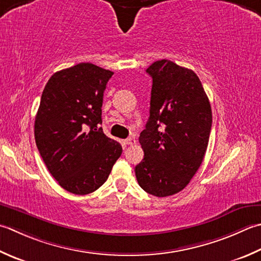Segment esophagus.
Masks as SVG:
<instances>
[{"instance_id":"1","label":"esophagus","mask_w":261,"mask_h":261,"mask_svg":"<svg viewBox=\"0 0 261 261\" xmlns=\"http://www.w3.org/2000/svg\"><path fill=\"white\" fill-rule=\"evenodd\" d=\"M136 139L135 138H127V139L125 140V144L126 145H129V146H134V145H136Z\"/></svg>"}]
</instances>
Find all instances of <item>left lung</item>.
<instances>
[{"mask_svg": "<svg viewBox=\"0 0 261 261\" xmlns=\"http://www.w3.org/2000/svg\"><path fill=\"white\" fill-rule=\"evenodd\" d=\"M146 71L152 78L150 110L139 137L145 157L135 172L146 192L167 197L183 190L201 165L212 107L192 70L161 60Z\"/></svg>", "mask_w": 261, "mask_h": 261, "instance_id": "8db88e82", "label": "left lung"}]
</instances>
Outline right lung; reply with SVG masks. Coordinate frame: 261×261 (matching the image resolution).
Instances as JSON below:
<instances>
[{
    "mask_svg": "<svg viewBox=\"0 0 261 261\" xmlns=\"http://www.w3.org/2000/svg\"><path fill=\"white\" fill-rule=\"evenodd\" d=\"M113 72L79 63L46 84L35 119V140L46 167L64 190L88 195L101 187L122 154L104 135L101 105Z\"/></svg>",
    "mask_w": 261,
    "mask_h": 261,
    "instance_id": "add662e5",
    "label": "right lung"
}]
</instances>
